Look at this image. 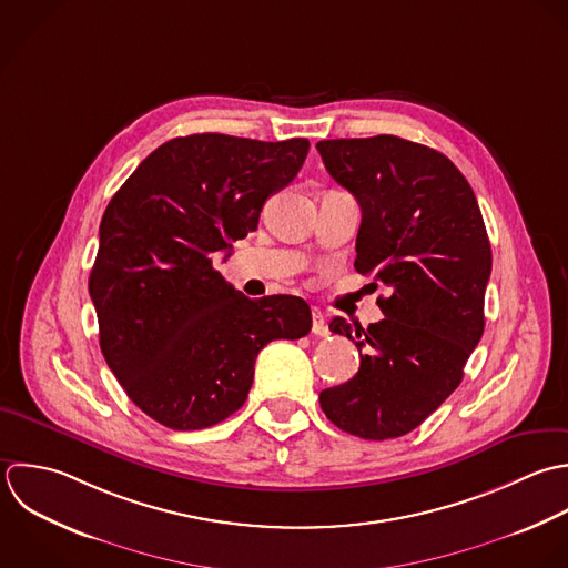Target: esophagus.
Here are the masks:
<instances>
[{
	"label": "esophagus",
	"mask_w": 568,
	"mask_h": 568,
	"mask_svg": "<svg viewBox=\"0 0 568 568\" xmlns=\"http://www.w3.org/2000/svg\"><path fill=\"white\" fill-rule=\"evenodd\" d=\"M312 334L327 336V323H325V314L321 310H312Z\"/></svg>",
	"instance_id": "obj_1"
}]
</instances>
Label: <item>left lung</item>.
Returning <instances> with one entry per match:
<instances>
[{"label": "left lung", "mask_w": 568, "mask_h": 568, "mask_svg": "<svg viewBox=\"0 0 568 568\" xmlns=\"http://www.w3.org/2000/svg\"><path fill=\"white\" fill-rule=\"evenodd\" d=\"M316 148L361 203L354 267L392 292L378 298L385 318L367 329L332 318L329 329L358 347L361 369L321 392V407L352 436L398 438L463 381L485 332L491 243L469 181L438 150L394 134Z\"/></svg>", "instance_id": "obj_1"}]
</instances>
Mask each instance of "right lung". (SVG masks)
<instances>
[{
	"label": "right lung",
	"mask_w": 568,
	"mask_h": 568,
	"mask_svg": "<svg viewBox=\"0 0 568 568\" xmlns=\"http://www.w3.org/2000/svg\"><path fill=\"white\" fill-rule=\"evenodd\" d=\"M307 150V139L176 136L110 199L88 281L99 345L128 398L163 427L225 420L250 394L258 352L310 334L303 298H247L212 265L256 230Z\"/></svg>",
	"instance_id": "add662e5"
}]
</instances>
